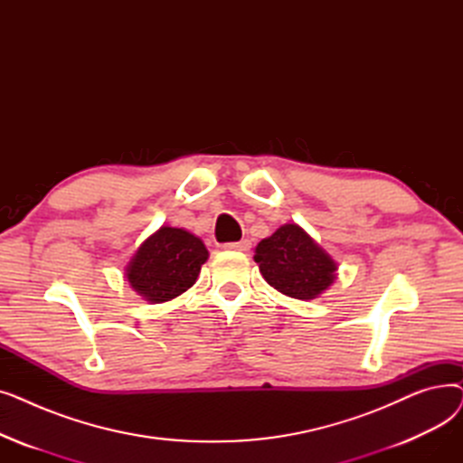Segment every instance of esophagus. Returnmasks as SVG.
Here are the masks:
<instances>
[{
    "instance_id": "obj_1",
    "label": "esophagus",
    "mask_w": 463,
    "mask_h": 463,
    "mask_svg": "<svg viewBox=\"0 0 463 463\" xmlns=\"http://www.w3.org/2000/svg\"><path fill=\"white\" fill-rule=\"evenodd\" d=\"M225 250H234V251H250L251 250V241L246 240H240V241H229V244L223 246Z\"/></svg>"
}]
</instances>
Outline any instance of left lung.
Here are the masks:
<instances>
[{
	"label": "left lung",
	"mask_w": 463,
	"mask_h": 463,
	"mask_svg": "<svg viewBox=\"0 0 463 463\" xmlns=\"http://www.w3.org/2000/svg\"><path fill=\"white\" fill-rule=\"evenodd\" d=\"M262 278L298 300L319 297L335 279V262L298 227L283 225L255 248Z\"/></svg>",
	"instance_id": "8db88e82"
}]
</instances>
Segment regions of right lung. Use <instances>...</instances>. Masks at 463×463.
<instances>
[{
    "label": "right lung",
    "mask_w": 463,
    "mask_h": 463,
    "mask_svg": "<svg viewBox=\"0 0 463 463\" xmlns=\"http://www.w3.org/2000/svg\"><path fill=\"white\" fill-rule=\"evenodd\" d=\"M206 259L208 250L197 236L184 229L161 227L131 259L128 281L148 302H166L197 281Z\"/></svg>",
    "instance_id": "1"
}]
</instances>
